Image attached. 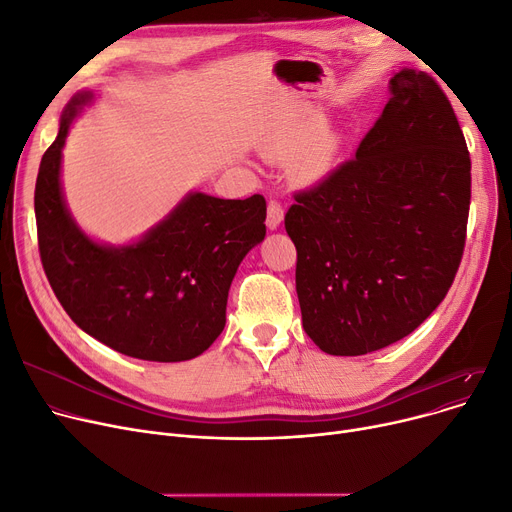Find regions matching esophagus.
I'll use <instances>...</instances> for the list:
<instances>
[{"mask_svg": "<svg viewBox=\"0 0 512 512\" xmlns=\"http://www.w3.org/2000/svg\"><path fill=\"white\" fill-rule=\"evenodd\" d=\"M284 220V207L280 201L272 199L270 203H267V215H265V224L270 230H276Z\"/></svg>", "mask_w": 512, "mask_h": 512, "instance_id": "esophagus-1", "label": "esophagus"}]
</instances>
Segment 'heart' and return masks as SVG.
<instances>
[{"mask_svg":"<svg viewBox=\"0 0 512 512\" xmlns=\"http://www.w3.org/2000/svg\"><path fill=\"white\" fill-rule=\"evenodd\" d=\"M338 145L336 134L324 130V120L311 116L276 134L272 141H267L263 153L267 159L282 161V164L297 161L299 178L315 180L328 174L334 166Z\"/></svg>","mask_w":512,"mask_h":512,"instance_id":"obj_1","label":"heart"}]
</instances>
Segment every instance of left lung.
I'll return each mask as SVG.
<instances>
[{
    "mask_svg": "<svg viewBox=\"0 0 512 512\" xmlns=\"http://www.w3.org/2000/svg\"><path fill=\"white\" fill-rule=\"evenodd\" d=\"M353 159L297 191L284 215L297 247L307 336L357 357L409 336L448 294L465 251L471 157L442 87L400 70Z\"/></svg>",
    "mask_w": 512,
    "mask_h": 512,
    "instance_id": "left-lung-1",
    "label": "left lung"
}]
</instances>
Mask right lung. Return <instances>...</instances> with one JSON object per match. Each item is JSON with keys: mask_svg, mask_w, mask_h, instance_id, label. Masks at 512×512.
I'll return each mask as SVG.
<instances>
[{"mask_svg": "<svg viewBox=\"0 0 512 512\" xmlns=\"http://www.w3.org/2000/svg\"><path fill=\"white\" fill-rule=\"evenodd\" d=\"M89 97L80 93L68 103L37 174L45 276L74 324L114 351L159 363L199 357L226 326L228 290L242 257L265 236V199L195 193L137 245H97L76 228L60 191L68 126Z\"/></svg>", "mask_w": 512, "mask_h": 512, "instance_id": "right-lung-1", "label": "right lung"}]
</instances>
